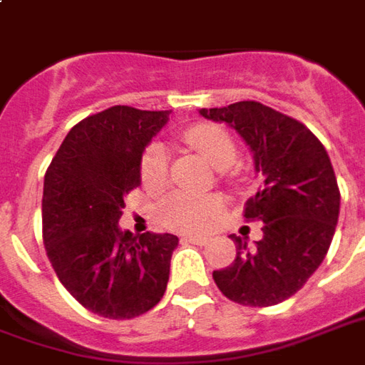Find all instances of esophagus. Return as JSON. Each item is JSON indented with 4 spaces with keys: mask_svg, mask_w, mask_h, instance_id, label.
<instances>
[{
    "mask_svg": "<svg viewBox=\"0 0 365 365\" xmlns=\"http://www.w3.org/2000/svg\"><path fill=\"white\" fill-rule=\"evenodd\" d=\"M183 243H193V245H207L209 237H201V235H185L182 237Z\"/></svg>",
    "mask_w": 365,
    "mask_h": 365,
    "instance_id": "esophagus-1",
    "label": "esophagus"
}]
</instances>
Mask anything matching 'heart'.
I'll list each match as a JSON object with an SVG mask.
<instances>
[{"mask_svg":"<svg viewBox=\"0 0 365 365\" xmlns=\"http://www.w3.org/2000/svg\"><path fill=\"white\" fill-rule=\"evenodd\" d=\"M183 140L205 156L217 170H227L235 162L237 146L225 130L215 124H195L183 132ZM142 185L158 193L168 183V150L164 144L154 142L146 148L140 162ZM223 211V200L219 195H193L187 191H175L168 195L158 209L160 221L172 231H205Z\"/></svg>","mask_w":365,"mask_h":365,"instance_id":"heart-1","label":"heart"}]
</instances>
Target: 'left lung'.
<instances>
[{"label":"left lung","mask_w":365,"mask_h":365,"mask_svg":"<svg viewBox=\"0 0 365 365\" xmlns=\"http://www.w3.org/2000/svg\"><path fill=\"white\" fill-rule=\"evenodd\" d=\"M203 118L225 122L253 152L259 190L245 217L262 221L261 241H235V261L213 280L243 307H272L304 287L332 243L340 190L322 142L302 124L255 101L201 108Z\"/></svg>","instance_id":"8db88e82"}]
</instances>
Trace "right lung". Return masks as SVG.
<instances>
[{"instance_id":"1","label":"right lung","mask_w":365,"mask_h":365,"mask_svg":"<svg viewBox=\"0 0 365 365\" xmlns=\"http://www.w3.org/2000/svg\"><path fill=\"white\" fill-rule=\"evenodd\" d=\"M170 110L112 106L71 128L43 183V243L58 280L91 312L126 320L162 300L178 237L122 231L126 193Z\"/></svg>"}]
</instances>
